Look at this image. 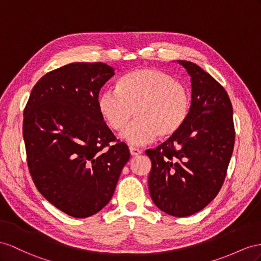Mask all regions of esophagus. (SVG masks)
<instances>
[{
	"instance_id": "obj_1",
	"label": "esophagus",
	"mask_w": 261,
	"mask_h": 261,
	"mask_svg": "<svg viewBox=\"0 0 261 261\" xmlns=\"http://www.w3.org/2000/svg\"><path fill=\"white\" fill-rule=\"evenodd\" d=\"M129 150H130V154H131L132 156H137V155H140V154H141V153H142V151L140 150V149H137V148H132V146H131V148H130Z\"/></svg>"
}]
</instances>
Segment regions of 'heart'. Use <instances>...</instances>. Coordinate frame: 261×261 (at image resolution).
<instances>
[{
    "mask_svg": "<svg viewBox=\"0 0 261 261\" xmlns=\"http://www.w3.org/2000/svg\"><path fill=\"white\" fill-rule=\"evenodd\" d=\"M188 89L170 73L155 68H141L119 79L117 88L103 90L98 109L112 130H122L133 116L137 118L121 133L131 145L152 142L158 135L170 137L189 116Z\"/></svg>",
    "mask_w": 261,
    "mask_h": 261,
    "instance_id": "b5f03b06",
    "label": "heart"
}]
</instances>
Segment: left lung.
<instances>
[{
    "instance_id": "1",
    "label": "left lung",
    "mask_w": 261,
    "mask_h": 261,
    "mask_svg": "<svg viewBox=\"0 0 261 261\" xmlns=\"http://www.w3.org/2000/svg\"><path fill=\"white\" fill-rule=\"evenodd\" d=\"M191 76L189 116L174 135L146 150L153 203L176 217L191 216L216 197L235 143L232 107L224 87L194 63L177 61Z\"/></svg>"
}]
</instances>
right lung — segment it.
Masks as SVG:
<instances>
[{
	"mask_svg": "<svg viewBox=\"0 0 261 261\" xmlns=\"http://www.w3.org/2000/svg\"><path fill=\"white\" fill-rule=\"evenodd\" d=\"M115 76L103 63H71L46 73L24 110L23 138L39 193L58 210L86 218L109 203L129 161L98 109L101 87ZM107 146L108 149H105Z\"/></svg>",
	"mask_w": 261,
	"mask_h": 261,
	"instance_id": "obj_1",
	"label": "right lung"
}]
</instances>
